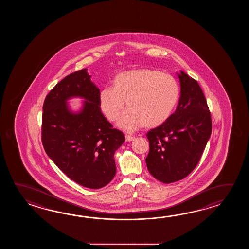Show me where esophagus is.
<instances>
[{"instance_id":"esophagus-1","label":"esophagus","mask_w":249,"mask_h":249,"mask_svg":"<svg viewBox=\"0 0 249 249\" xmlns=\"http://www.w3.org/2000/svg\"><path fill=\"white\" fill-rule=\"evenodd\" d=\"M133 139H134V137L132 136V135H129V134H126V135H125V140H126V142H132Z\"/></svg>"}]
</instances>
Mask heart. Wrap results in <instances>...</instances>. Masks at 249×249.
<instances>
[{
    "mask_svg": "<svg viewBox=\"0 0 249 249\" xmlns=\"http://www.w3.org/2000/svg\"><path fill=\"white\" fill-rule=\"evenodd\" d=\"M180 98V86L171 74L157 69H140L117 74L112 87L100 91L99 102L107 118L127 132L138 127L153 128L168 120Z\"/></svg>",
    "mask_w": 249,
    "mask_h": 249,
    "instance_id": "b5f03b06",
    "label": "heart"
}]
</instances>
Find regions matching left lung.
Instances as JSON below:
<instances>
[{
	"instance_id": "obj_1",
	"label": "left lung",
	"mask_w": 249,
	"mask_h": 249,
	"mask_svg": "<svg viewBox=\"0 0 249 249\" xmlns=\"http://www.w3.org/2000/svg\"><path fill=\"white\" fill-rule=\"evenodd\" d=\"M179 104L166 122L146 134L150 175L164 183L182 180L195 169L212 132L211 113L196 80L180 72Z\"/></svg>"
}]
</instances>
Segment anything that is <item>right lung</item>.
<instances>
[{"label": "right lung", "mask_w": 249, "mask_h": 249, "mask_svg": "<svg viewBox=\"0 0 249 249\" xmlns=\"http://www.w3.org/2000/svg\"><path fill=\"white\" fill-rule=\"evenodd\" d=\"M100 90L87 69L67 75L48 93L42 106V142L45 152L65 175L80 185L100 189L116 175L114 154L125 141L101 113ZM72 96L86 101L81 112L69 111Z\"/></svg>", "instance_id": "1"}]
</instances>
